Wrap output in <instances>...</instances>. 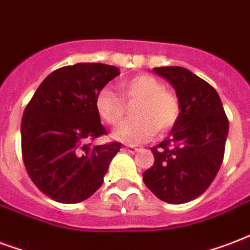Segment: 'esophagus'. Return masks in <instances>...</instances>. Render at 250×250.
I'll list each match as a JSON object with an SVG mask.
<instances>
[{"instance_id": "esophagus-1", "label": "esophagus", "mask_w": 250, "mask_h": 250, "mask_svg": "<svg viewBox=\"0 0 250 250\" xmlns=\"http://www.w3.org/2000/svg\"><path fill=\"white\" fill-rule=\"evenodd\" d=\"M127 152H131V153H135V152H138V148H135V146H127V148H125Z\"/></svg>"}]
</instances>
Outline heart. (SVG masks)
Masks as SVG:
<instances>
[{"instance_id":"obj_1","label":"heart","mask_w":250,"mask_h":250,"mask_svg":"<svg viewBox=\"0 0 250 250\" xmlns=\"http://www.w3.org/2000/svg\"><path fill=\"white\" fill-rule=\"evenodd\" d=\"M127 101H138L133 106L132 119L123 122L114 131V138L125 144L136 146L148 142L160 131H167L180 117V104L164 83L150 74H139L122 85ZM97 114L104 123L118 125L125 115V102L110 87H102L95 95Z\"/></svg>"}]
</instances>
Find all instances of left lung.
I'll return each mask as SVG.
<instances>
[{
	"label": "left lung",
	"mask_w": 250,
	"mask_h": 250,
	"mask_svg": "<svg viewBox=\"0 0 250 250\" xmlns=\"http://www.w3.org/2000/svg\"><path fill=\"white\" fill-rule=\"evenodd\" d=\"M176 90L180 117L169 138L152 146L155 164L143 181L171 205L195 199L208 188L223 163L228 119L214 87L182 66L153 68Z\"/></svg>",
	"instance_id": "obj_1"
}]
</instances>
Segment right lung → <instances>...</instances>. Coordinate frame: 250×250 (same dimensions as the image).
<instances>
[{"label": "right lung", "mask_w": 250, "mask_h": 250, "mask_svg": "<svg viewBox=\"0 0 250 250\" xmlns=\"http://www.w3.org/2000/svg\"><path fill=\"white\" fill-rule=\"evenodd\" d=\"M121 72L100 62H79L48 74L23 112L22 156L28 176L47 197L79 203L101 188L119 143L91 146L107 131L94 102Z\"/></svg>", "instance_id": "add662e5"}]
</instances>
